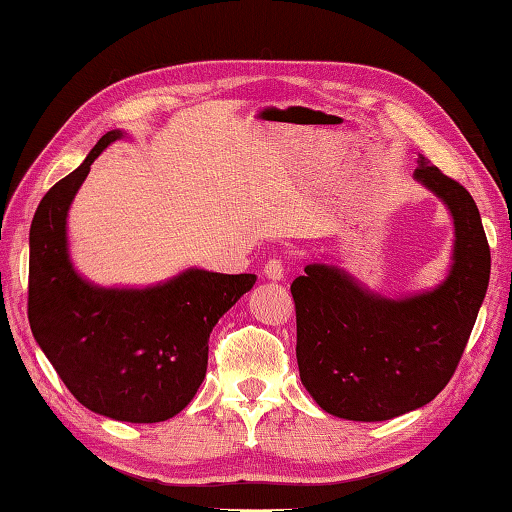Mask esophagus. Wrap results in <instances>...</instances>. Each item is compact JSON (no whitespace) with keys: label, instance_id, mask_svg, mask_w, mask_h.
I'll return each instance as SVG.
<instances>
[{"label":"esophagus","instance_id":"obj_1","mask_svg":"<svg viewBox=\"0 0 512 512\" xmlns=\"http://www.w3.org/2000/svg\"><path fill=\"white\" fill-rule=\"evenodd\" d=\"M264 275H266L271 282L284 280L286 268H284V264H282V259H268L266 266H264Z\"/></svg>","mask_w":512,"mask_h":512}]
</instances>
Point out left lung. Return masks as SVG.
<instances>
[{"label": "left lung", "mask_w": 512, "mask_h": 512, "mask_svg": "<svg viewBox=\"0 0 512 512\" xmlns=\"http://www.w3.org/2000/svg\"><path fill=\"white\" fill-rule=\"evenodd\" d=\"M416 163L414 179L454 221L441 284L385 297L320 262L291 284L302 385L324 412L347 421H389L430 403L457 369L488 291L490 248L475 199L425 156Z\"/></svg>", "instance_id": "8db88e82"}]
</instances>
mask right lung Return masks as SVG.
Returning <instances> with one entry per match:
<instances>
[{"label":"right lung","mask_w":512,"mask_h":512,"mask_svg":"<svg viewBox=\"0 0 512 512\" xmlns=\"http://www.w3.org/2000/svg\"><path fill=\"white\" fill-rule=\"evenodd\" d=\"M111 129L78 170L44 194L29 235L33 338L69 392L100 416L159 423L188 405L208 369V340L221 315L253 288L250 273L188 268L145 288H105L71 264L67 215Z\"/></svg>","instance_id":"1"}]
</instances>
